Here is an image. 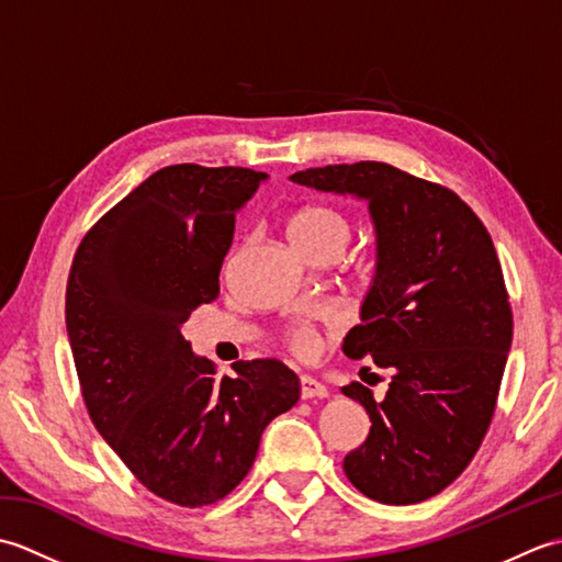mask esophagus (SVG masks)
Masks as SVG:
<instances>
[{
    "mask_svg": "<svg viewBox=\"0 0 562 562\" xmlns=\"http://www.w3.org/2000/svg\"><path fill=\"white\" fill-rule=\"evenodd\" d=\"M300 386H302V398L304 401H308V398H328V389L321 384V381H316L314 376H302Z\"/></svg>",
    "mask_w": 562,
    "mask_h": 562,
    "instance_id": "obj_1",
    "label": "esophagus"
}]
</instances>
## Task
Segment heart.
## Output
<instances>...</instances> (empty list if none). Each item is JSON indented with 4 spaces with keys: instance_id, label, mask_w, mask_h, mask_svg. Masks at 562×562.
<instances>
[{
    "instance_id": "b5f03b06",
    "label": "heart",
    "mask_w": 562,
    "mask_h": 562,
    "mask_svg": "<svg viewBox=\"0 0 562 562\" xmlns=\"http://www.w3.org/2000/svg\"><path fill=\"white\" fill-rule=\"evenodd\" d=\"M290 238L302 250H312L316 246H345L350 238V224L338 210L324 205H308L300 210L290 220ZM292 350L296 355H308L316 348V338L306 328L292 333Z\"/></svg>"
}]
</instances>
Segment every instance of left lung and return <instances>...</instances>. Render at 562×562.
Segmentation results:
<instances>
[{
    "label": "left lung",
    "instance_id": "left-lung-1",
    "mask_svg": "<svg viewBox=\"0 0 562 562\" xmlns=\"http://www.w3.org/2000/svg\"><path fill=\"white\" fill-rule=\"evenodd\" d=\"M290 181L367 202L376 266L342 352L391 369V384L384 401L357 381L342 389L372 420L342 471L376 503H423L459 479L493 420L512 345L493 238L457 193L391 164L321 166Z\"/></svg>",
    "mask_w": 562,
    "mask_h": 562
}]
</instances>
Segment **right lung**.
<instances>
[{"instance_id": "obj_1", "label": "right lung", "mask_w": 562, "mask_h": 562, "mask_svg": "<svg viewBox=\"0 0 562 562\" xmlns=\"http://www.w3.org/2000/svg\"><path fill=\"white\" fill-rule=\"evenodd\" d=\"M268 173L176 164L151 173L83 236L67 280V336L93 425L135 479L181 507L229 495L262 429L300 401L278 360L217 379L181 326L220 294L236 212Z\"/></svg>"}]
</instances>
